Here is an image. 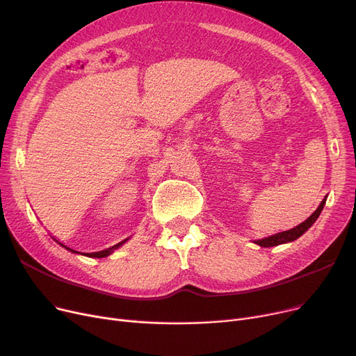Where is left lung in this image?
<instances>
[{
    "instance_id": "8db88e82",
    "label": "left lung",
    "mask_w": 356,
    "mask_h": 356,
    "mask_svg": "<svg viewBox=\"0 0 356 356\" xmlns=\"http://www.w3.org/2000/svg\"><path fill=\"white\" fill-rule=\"evenodd\" d=\"M326 197H327V196H326ZM326 197L322 200V203L319 204V208H317L305 222H302L300 225H297V227L293 228V229L283 231V232H278V234H275V235L263 238V239H257V241H254V242H255V244H258L259 247L270 248V247H277V245H282V244H287V242H291V241H296L297 238H300V236L313 225V223L316 222V219L319 218L321 212L323 211L325 203H326Z\"/></svg>"
}]
</instances>
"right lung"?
I'll list each match as a JSON object with an SVG mask.
<instances>
[{"label":"right lung","instance_id":"1","mask_svg":"<svg viewBox=\"0 0 356 356\" xmlns=\"http://www.w3.org/2000/svg\"><path fill=\"white\" fill-rule=\"evenodd\" d=\"M128 239V238H127ZM127 239H124L122 242H118V244L117 245H114V247H111V248H106V250H104V251H98V252H78V251H74V250H72V248H69V247H66V245H63V244H60V242L59 241H56V242H59V244L63 247V248H66V250H69L70 252H74V254H82V255H85V257H92V258H104V257H108L109 254H112V252H114V250H117V248H120L122 244H124V242L127 241Z\"/></svg>","mask_w":356,"mask_h":356}]
</instances>
